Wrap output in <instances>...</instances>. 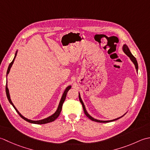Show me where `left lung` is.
Wrapping results in <instances>:
<instances>
[{
	"instance_id": "8db88e82",
	"label": "left lung",
	"mask_w": 150,
	"mask_h": 150,
	"mask_svg": "<svg viewBox=\"0 0 150 150\" xmlns=\"http://www.w3.org/2000/svg\"><path fill=\"white\" fill-rule=\"evenodd\" d=\"M123 51L124 52V53L126 54L127 55V56L130 58V59H131V61H132V62L134 63V65H135V68H136L137 71L138 72V63H137L136 58L133 56L132 54L131 53V52H130V50H129V48L127 47V46L126 45H124L123 46ZM79 101H80V102H81V103L82 104V106H83V111H84V113L85 114V115H86L88 118L91 119V120H93V121L96 122H102H102H103V123H105V122H112V121L117 120H118V119H119L120 118L123 117V116H122V117H120V118H116V119H114V120H108V121H103V120H97V119H95V118H93L92 117H91V116H90L89 115H88V113L87 112L86 109H85V105H84V103H83V101H82V100H81V98L80 94H79Z\"/></svg>"
}]
</instances>
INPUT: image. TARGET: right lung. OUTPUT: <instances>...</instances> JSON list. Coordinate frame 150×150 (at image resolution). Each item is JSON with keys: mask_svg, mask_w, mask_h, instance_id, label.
I'll use <instances>...</instances> for the list:
<instances>
[{"mask_svg": "<svg viewBox=\"0 0 150 150\" xmlns=\"http://www.w3.org/2000/svg\"><path fill=\"white\" fill-rule=\"evenodd\" d=\"M17 51L16 52V53H15V57H14V58H13V61H12V62L10 63V65H9V67H8V71H7V73H6V76H8V74H9V72H10V71L11 67L12 65H13V62H14V60H15V57H16V56H17ZM71 88V86H69V87H67L66 88V89L65 90V91H64V93H63V95H62V99H61V100H60L59 104V105H58V108H57V111H56V112H55L52 115L50 116L49 117H48V118H47L42 119V120H36V121H35V120H29V119L26 118H25V117H24L22 115H21L19 111H18V110H17V109H16V108H15V107L14 106L13 103H12L11 100V99H10V93H9V90H8V85H7V83H6V96H7V98H8V100H9V102H10V103H11V104L12 105H13V107L14 108V109H15V111H17V113L19 115V116H20V117H21V118H23L24 120H26V121H27V122H30V123L36 124H44L49 123V122H53V121H54V120H56V119L58 117H59V114H60V112H61V111H62L63 103V102H65V98H66L67 94V93H68L69 90L70 88Z\"/></svg>", "mask_w": 150, "mask_h": 150, "instance_id": "obj_1", "label": "right lung"}]
</instances>
